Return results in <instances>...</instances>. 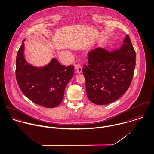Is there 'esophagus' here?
Here are the masks:
<instances>
[{"label":"esophagus","instance_id":"1","mask_svg":"<svg viewBox=\"0 0 154 154\" xmlns=\"http://www.w3.org/2000/svg\"><path fill=\"white\" fill-rule=\"evenodd\" d=\"M75 69L78 73H81L82 72V67L80 64H77L75 66Z\"/></svg>","mask_w":154,"mask_h":154}]
</instances>
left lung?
<instances>
[{"mask_svg":"<svg viewBox=\"0 0 154 154\" xmlns=\"http://www.w3.org/2000/svg\"><path fill=\"white\" fill-rule=\"evenodd\" d=\"M88 63L83 69L87 97L96 104H107L119 99L129 87L136 52L127 35L120 49L108 51L98 47L89 52Z\"/></svg>","mask_w":154,"mask_h":154,"instance_id":"1","label":"left lung"}]
</instances>
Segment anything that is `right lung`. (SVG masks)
<instances>
[{"label": "right lung", "instance_id": "obj_1", "mask_svg": "<svg viewBox=\"0 0 154 154\" xmlns=\"http://www.w3.org/2000/svg\"><path fill=\"white\" fill-rule=\"evenodd\" d=\"M23 41L16 60V78L21 91L32 102L43 107L58 106L63 100L66 85L73 77L74 66L66 67L54 58L44 67H34L24 57Z\"/></svg>", "mask_w": 154, "mask_h": 154}]
</instances>
